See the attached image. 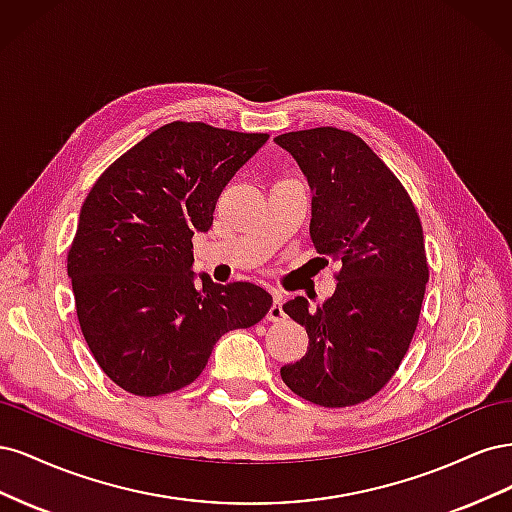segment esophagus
<instances>
[{"instance_id": "obj_1", "label": "esophagus", "mask_w": 512, "mask_h": 512, "mask_svg": "<svg viewBox=\"0 0 512 512\" xmlns=\"http://www.w3.org/2000/svg\"><path fill=\"white\" fill-rule=\"evenodd\" d=\"M267 320H269V322H282V320H286L284 307H282V297H280V294H277V292L273 294V305H271V309H269Z\"/></svg>"}]
</instances>
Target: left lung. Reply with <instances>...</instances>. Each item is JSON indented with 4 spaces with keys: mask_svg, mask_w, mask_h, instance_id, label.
<instances>
[{
    "mask_svg": "<svg viewBox=\"0 0 512 512\" xmlns=\"http://www.w3.org/2000/svg\"><path fill=\"white\" fill-rule=\"evenodd\" d=\"M275 143L312 190L318 254L342 262L331 299L316 309L305 297L284 305L309 348L282 367V380L316 406H356L393 378L410 348L429 280L423 226L404 185L356 134L314 128Z\"/></svg>",
    "mask_w": 512,
    "mask_h": 512,
    "instance_id": "obj_1",
    "label": "left lung"
}]
</instances>
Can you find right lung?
Here are the masks:
<instances>
[{
	"instance_id": "right-lung-1",
	"label": "right lung",
	"mask_w": 512,
	"mask_h": 512,
	"mask_svg": "<svg viewBox=\"0 0 512 512\" xmlns=\"http://www.w3.org/2000/svg\"><path fill=\"white\" fill-rule=\"evenodd\" d=\"M269 134L173 121L108 166L81 207L68 252L85 342L123 391L173 393L205 369L218 339L254 327L273 305L250 282L192 271V237Z\"/></svg>"
}]
</instances>
